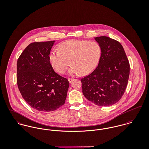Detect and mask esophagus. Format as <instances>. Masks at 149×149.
<instances>
[{
  "label": "esophagus",
  "instance_id": "esophagus-1",
  "mask_svg": "<svg viewBox=\"0 0 149 149\" xmlns=\"http://www.w3.org/2000/svg\"><path fill=\"white\" fill-rule=\"evenodd\" d=\"M73 80H74V79H72V78H68V81H69V83H71Z\"/></svg>",
  "mask_w": 149,
  "mask_h": 149
}]
</instances>
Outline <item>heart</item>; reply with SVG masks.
I'll list each match as a JSON object with an SVG mask.
<instances>
[{"label": "heart", "mask_w": 149, "mask_h": 149, "mask_svg": "<svg viewBox=\"0 0 149 149\" xmlns=\"http://www.w3.org/2000/svg\"><path fill=\"white\" fill-rule=\"evenodd\" d=\"M102 55V47L96 41L70 40L61 43L58 51L49 54L50 63L60 73L64 74L70 64V75H86L97 66Z\"/></svg>", "instance_id": "b5f03b06"}]
</instances>
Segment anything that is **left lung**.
I'll return each instance as SVG.
<instances>
[{"label":"left lung","mask_w":149,"mask_h":149,"mask_svg":"<svg viewBox=\"0 0 149 149\" xmlns=\"http://www.w3.org/2000/svg\"><path fill=\"white\" fill-rule=\"evenodd\" d=\"M102 47L96 68L82 78L83 93L95 104L108 106L123 95L130 74V64L122 45L106 36L95 38Z\"/></svg>","instance_id":"left-lung-1"}]
</instances>
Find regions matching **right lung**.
<instances>
[{
    "mask_svg": "<svg viewBox=\"0 0 149 149\" xmlns=\"http://www.w3.org/2000/svg\"><path fill=\"white\" fill-rule=\"evenodd\" d=\"M54 41L29 44L17 61V84L22 97L32 108L53 111L65 104L69 83L56 73L49 61Z\"/></svg>",
    "mask_w": 149,
    "mask_h": 149,
    "instance_id": "right-lung-1",
    "label": "right lung"
}]
</instances>
